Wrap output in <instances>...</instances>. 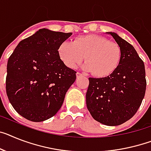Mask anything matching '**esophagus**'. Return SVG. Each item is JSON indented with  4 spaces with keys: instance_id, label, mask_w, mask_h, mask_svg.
<instances>
[{
    "instance_id": "34e87169",
    "label": "esophagus",
    "mask_w": 151,
    "mask_h": 151,
    "mask_svg": "<svg viewBox=\"0 0 151 151\" xmlns=\"http://www.w3.org/2000/svg\"><path fill=\"white\" fill-rule=\"evenodd\" d=\"M76 75H77V78H81V77H83V74H82L81 73H79V72H78V73H76Z\"/></svg>"
}]
</instances>
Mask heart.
I'll return each instance as SVG.
<instances>
[{
	"instance_id": "b5f03b06",
	"label": "heart",
	"mask_w": 151,
	"mask_h": 151,
	"mask_svg": "<svg viewBox=\"0 0 151 151\" xmlns=\"http://www.w3.org/2000/svg\"><path fill=\"white\" fill-rule=\"evenodd\" d=\"M58 55L69 68H75L85 57L83 69L98 78L109 76L117 68L121 50L116 43L100 35H88L76 37L72 42L64 41L58 47Z\"/></svg>"
}]
</instances>
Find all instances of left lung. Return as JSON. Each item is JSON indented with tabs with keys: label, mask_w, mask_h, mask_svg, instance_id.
Wrapping results in <instances>:
<instances>
[{
	"label": "left lung",
	"mask_w": 151,
	"mask_h": 151,
	"mask_svg": "<svg viewBox=\"0 0 151 151\" xmlns=\"http://www.w3.org/2000/svg\"><path fill=\"white\" fill-rule=\"evenodd\" d=\"M111 35L121 50L118 67L107 77L89 78L86 104L93 118L107 126H117L137 111L146 91L145 67L136 50L114 32Z\"/></svg>",
	"instance_id": "left-lung-1"
}]
</instances>
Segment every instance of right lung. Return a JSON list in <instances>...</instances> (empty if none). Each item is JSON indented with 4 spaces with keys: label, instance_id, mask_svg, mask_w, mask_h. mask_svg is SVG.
Instances as JSON below:
<instances>
[{
    "label": "right lung",
    "instance_id": "1",
    "mask_svg": "<svg viewBox=\"0 0 151 151\" xmlns=\"http://www.w3.org/2000/svg\"><path fill=\"white\" fill-rule=\"evenodd\" d=\"M72 33L40 29L17 44L7 61L6 92L14 110L34 122L46 121L61 107L77 72L58 55Z\"/></svg>",
    "mask_w": 151,
    "mask_h": 151
}]
</instances>
